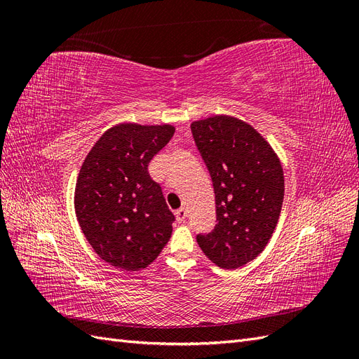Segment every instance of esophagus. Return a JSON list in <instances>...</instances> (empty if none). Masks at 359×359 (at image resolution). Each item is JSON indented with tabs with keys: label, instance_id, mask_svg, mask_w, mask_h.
Wrapping results in <instances>:
<instances>
[{
	"label": "esophagus",
	"instance_id": "1",
	"mask_svg": "<svg viewBox=\"0 0 359 359\" xmlns=\"http://www.w3.org/2000/svg\"><path fill=\"white\" fill-rule=\"evenodd\" d=\"M186 215H187V212H186V210H184V208H180V210L175 211V217H177V222L178 223L186 220Z\"/></svg>",
	"mask_w": 359,
	"mask_h": 359
}]
</instances>
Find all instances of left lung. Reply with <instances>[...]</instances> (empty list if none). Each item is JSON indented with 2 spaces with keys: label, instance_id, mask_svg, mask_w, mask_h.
<instances>
[{
  "label": "left lung",
  "instance_id": "8db88e82",
  "mask_svg": "<svg viewBox=\"0 0 359 359\" xmlns=\"http://www.w3.org/2000/svg\"><path fill=\"white\" fill-rule=\"evenodd\" d=\"M191 133L210 170L217 224L198 235L211 262L236 269L256 259L273 236L285 198L283 168L255 127L231 115L191 123Z\"/></svg>",
  "mask_w": 359,
  "mask_h": 359
}]
</instances>
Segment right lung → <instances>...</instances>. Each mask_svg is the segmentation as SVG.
Masks as SVG:
<instances>
[{"instance_id": "obj_1", "label": "right lung", "mask_w": 359, "mask_h": 359, "mask_svg": "<svg viewBox=\"0 0 359 359\" xmlns=\"http://www.w3.org/2000/svg\"><path fill=\"white\" fill-rule=\"evenodd\" d=\"M173 133L170 124H116L83 160L74 189L76 217L94 252L115 268H147L172 235L175 217L148 165Z\"/></svg>"}]
</instances>
